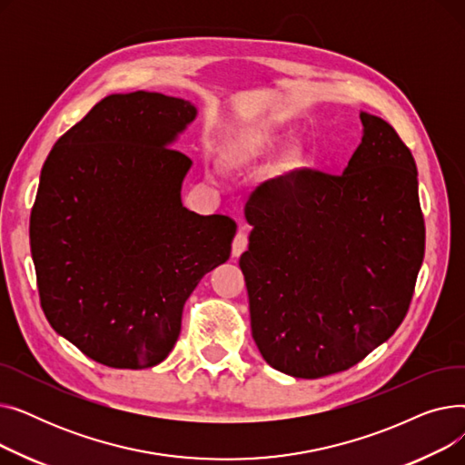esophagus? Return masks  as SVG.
<instances>
[{
	"label": "esophagus",
	"mask_w": 465,
	"mask_h": 465,
	"mask_svg": "<svg viewBox=\"0 0 465 465\" xmlns=\"http://www.w3.org/2000/svg\"><path fill=\"white\" fill-rule=\"evenodd\" d=\"M247 245H249V237L245 232H239L232 242V256L233 258H239L242 252L247 251Z\"/></svg>",
	"instance_id": "34e87169"
}]
</instances>
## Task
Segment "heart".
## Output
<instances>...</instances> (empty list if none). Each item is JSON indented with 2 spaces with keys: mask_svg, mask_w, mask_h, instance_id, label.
I'll use <instances>...</instances> for the list:
<instances>
[{
  "mask_svg": "<svg viewBox=\"0 0 465 465\" xmlns=\"http://www.w3.org/2000/svg\"><path fill=\"white\" fill-rule=\"evenodd\" d=\"M270 149V139L263 135H247L235 143V154L241 162H254Z\"/></svg>",
  "mask_w": 465,
  "mask_h": 465,
  "instance_id": "heart-1",
  "label": "heart"
}]
</instances>
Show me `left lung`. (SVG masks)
Here are the masks:
<instances>
[{
	"label": "left lung",
	"mask_w": 465,
	"mask_h": 465,
	"mask_svg": "<svg viewBox=\"0 0 465 465\" xmlns=\"http://www.w3.org/2000/svg\"><path fill=\"white\" fill-rule=\"evenodd\" d=\"M343 173L302 169L262 184L245 207L241 254L251 330L273 370L345 371L405 319L424 258L419 173L386 120L360 111Z\"/></svg>",
	"instance_id": "left-lung-1"
}]
</instances>
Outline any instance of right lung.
<instances>
[{
	"instance_id": "1",
	"label": "right lung",
	"mask_w": 465,
	"mask_h": 465,
	"mask_svg": "<svg viewBox=\"0 0 465 465\" xmlns=\"http://www.w3.org/2000/svg\"><path fill=\"white\" fill-rule=\"evenodd\" d=\"M198 116L158 92L111 94L48 154L30 247L48 324L116 370L153 368L202 277L230 258L235 223L183 205L190 158L171 149Z\"/></svg>"
}]
</instances>
